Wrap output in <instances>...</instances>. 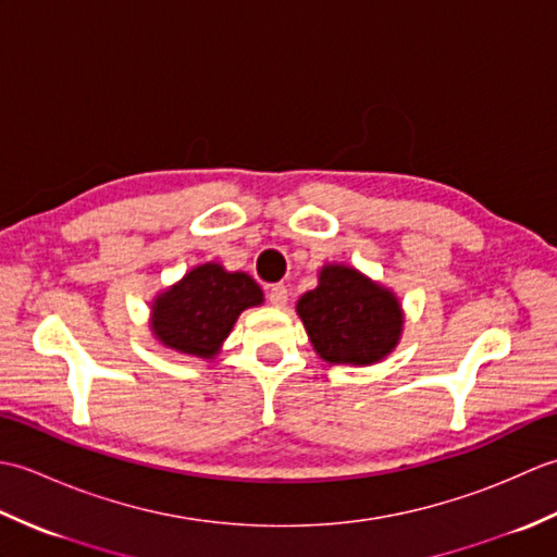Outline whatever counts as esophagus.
<instances>
[{
	"label": "esophagus",
	"instance_id": "obj_1",
	"mask_svg": "<svg viewBox=\"0 0 557 557\" xmlns=\"http://www.w3.org/2000/svg\"><path fill=\"white\" fill-rule=\"evenodd\" d=\"M287 287L285 285H270L268 287V301L272 304V306H277V309H282V306L287 304Z\"/></svg>",
	"mask_w": 557,
	"mask_h": 557
}]
</instances>
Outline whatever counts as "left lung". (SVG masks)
Masks as SVG:
<instances>
[{
	"instance_id": "8db88e82",
	"label": "left lung",
	"mask_w": 557,
	"mask_h": 557,
	"mask_svg": "<svg viewBox=\"0 0 557 557\" xmlns=\"http://www.w3.org/2000/svg\"><path fill=\"white\" fill-rule=\"evenodd\" d=\"M297 313L315 354L327 363L383 361L405 325L395 294L349 265H325L318 287L297 301Z\"/></svg>"
}]
</instances>
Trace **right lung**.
Here are the masks:
<instances>
[{"label": "right lung", "instance_id": "add662e5", "mask_svg": "<svg viewBox=\"0 0 557 557\" xmlns=\"http://www.w3.org/2000/svg\"><path fill=\"white\" fill-rule=\"evenodd\" d=\"M263 304V289L246 272H227L220 263H203L158 294L150 311V330L160 345L215 359L242 311Z\"/></svg>", "mask_w": 557, "mask_h": 557}]
</instances>
